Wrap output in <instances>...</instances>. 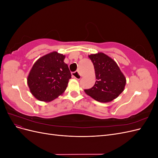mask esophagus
I'll list each match as a JSON object with an SVG mask.
<instances>
[{"mask_svg": "<svg viewBox=\"0 0 158 158\" xmlns=\"http://www.w3.org/2000/svg\"><path fill=\"white\" fill-rule=\"evenodd\" d=\"M72 76H73V78L77 79V80H79L81 78V75L79 74L78 71H75V72H74V73H72Z\"/></svg>", "mask_w": 158, "mask_h": 158, "instance_id": "1", "label": "esophagus"}]
</instances>
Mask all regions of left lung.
I'll use <instances>...</instances> for the list:
<instances>
[{
  "mask_svg": "<svg viewBox=\"0 0 158 158\" xmlns=\"http://www.w3.org/2000/svg\"><path fill=\"white\" fill-rule=\"evenodd\" d=\"M88 56L94 64L97 80L92 88L84 89V92L98 102H111L125 89V76L116 62L103 52Z\"/></svg>",
  "mask_w": 158,
  "mask_h": 158,
  "instance_id": "left-lung-1",
  "label": "left lung"
}]
</instances>
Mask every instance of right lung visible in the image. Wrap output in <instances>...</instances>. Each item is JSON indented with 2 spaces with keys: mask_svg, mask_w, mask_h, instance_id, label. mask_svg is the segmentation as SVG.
<instances>
[{
  "mask_svg": "<svg viewBox=\"0 0 158 158\" xmlns=\"http://www.w3.org/2000/svg\"><path fill=\"white\" fill-rule=\"evenodd\" d=\"M64 58L54 51L41 56L33 65L27 82L31 93L38 100L51 102L66 89L71 73Z\"/></svg>",
  "mask_w": 158,
  "mask_h": 158,
  "instance_id": "obj_1",
  "label": "right lung"
}]
</instances>
